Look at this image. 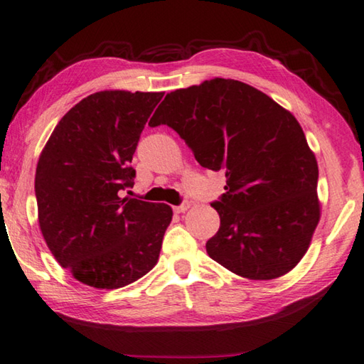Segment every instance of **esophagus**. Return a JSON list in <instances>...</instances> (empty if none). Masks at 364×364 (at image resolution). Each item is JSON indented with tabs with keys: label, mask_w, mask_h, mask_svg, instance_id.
<instances>
[{
	"label": "esophagus",
	"mask_w": 364,
	"mask_h": 364,
	"mask_svg": "<svg viewBox=\"0 0 364 364\" xmlns=\"http://www.w3.org/2000/svg\"><path fill=\"white\" fill-rule=\"evenodd\" d=\"M190 208V203L188 201H183L182 205H178V206H174L172 209H174V213H177V214H181V213H186L187 209Z\"/></svg>",
	"instance_id": "obj_1"
}]
</instances>
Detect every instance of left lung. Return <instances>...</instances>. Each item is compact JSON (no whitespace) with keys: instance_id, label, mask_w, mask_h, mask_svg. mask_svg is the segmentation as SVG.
I'll list each match as a JSON object with an SVG mask.
<instances>
[{"instance_id":"left-lung-1","label":"left lung","mask_w":364,"mask_h":364,"mask_svg":"<svg viewBox=\"0 0 364 364\" xmlns=\"http://www.w3.org/2000/svg\"><path fill=\"white\" fill-rule=\"evenodd\" d=\"M168 124L203 168L225 171L209 257L250 279L301 262L320 222L318 164L294 114L259 89L214 78L166 94L149 123Z\"/></svg>"}]
</instances>
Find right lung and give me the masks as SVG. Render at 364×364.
Masks as SVG:
<instances>
[{"label":"right lung","mask_w":364,"mask_h":364,"mask_svg":"<svg viewBox=\"0 0 364 364\" xmlns=\"http://www.w3.org/2000/svg\"><path fill=\"white\" fill-rule=\"evenodd\" d=\"M164 92L100 91L54 127L38 159L35 195L44 241L82 284L118 289L156 265L172 219L164 203L121 198L146 119Z\"/></svg>","instance_id":"obj_1"}]
</instances>
